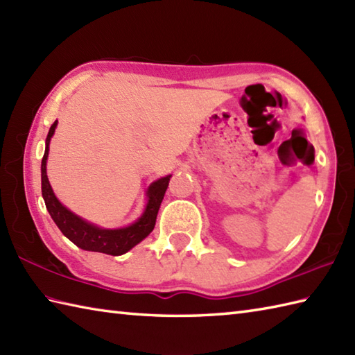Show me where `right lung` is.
I'll return each instance as SVG.
<instances>
[{
    "label": "right lung",
    "instance_id": "right-lung-1",
    "mask_svg": "<svg viewBox=\"0 0 355 355\" xmlns=\"http://www.w3.org/2000/svg\"><path fill=\"white\" fill-rule=\"evenodd\" d=\"M56 125H58V120H55V123L50 126L47 140H45V153L41 163L42 197L50 216L53 218V221L56 223L59 230H61L64 235L71 241V243H74L79 248H82V250L107 253L111 256H119V254L126 253L154 230L158 209H160L164 192L168 189L171 175L157 180V182L150 184V187L148 189L149 200L145 209V214H143L141 218H139L134 224L128 225L125 229H114V230L97 227V225L89 224L82 220V218H79L78 215L71 214L69 209L64 207L61 202H59V200L55 197V193L51 191L45 164H47L50 139L51 135L55 134Z\"/></svg>",
    "mask_w": 355,
    "mask_h": 355
}]
</instances>
